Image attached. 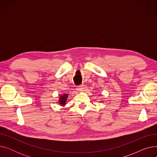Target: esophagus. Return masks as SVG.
<instances>
[{
  "label": "esophagus",
  "instance_id": "obj_1",
  "mask_svg": "<svg viewBox=\"0 0 157 157\" xmlns=\"http://www.w3.org/2000/svg\"><path fill=\"white\" fill-rule=\"evenodd\" d=\"M78 89L79 92H83L85 89V86L84 85H82L81 86H79Z\"/></svg>",
  "mask_w": 157,
  "mask_h": 157
}]
</instances>
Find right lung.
Returning a JSON list of instances; mask_svg holds the SVG:
<instances>
[{
    "mask_svg": "<svg viewBox=\"0 0 157 157\" xmlns=\"http://www.w3.org/2000/svg\"><path fill=\"white\" fill-rule=\"evenodd\" d=\"M68 97V94H63L62 95H60V98H59V104L60 105H62V106L65 105V102L66 100H67Z\"/></svg>",
    "mask_w": 157,
    "mask_h": 157,
    "instance_id": "obj_1",
    "label": "right lung"
}]
</instances>
